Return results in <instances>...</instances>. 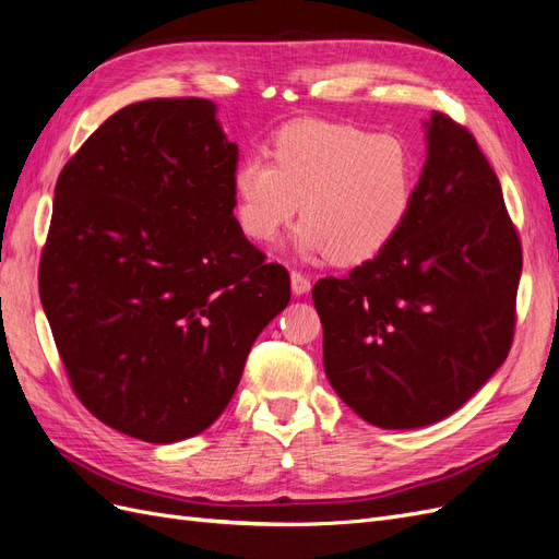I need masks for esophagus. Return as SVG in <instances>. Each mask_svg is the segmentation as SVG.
<instances>
[{"mask_svg": "<svg viewBox=\"0 0 559 559\" xmlns=\"http://www.w3.org/2000/svg\"><path fill=\"white\" fill-rule=\"evenodd\" d=\"M310 289H312L310 280L306 275L296 273V270H294V273H292V292H294V296H306Z\"/></svg>", "mask_w": 559, "mask_h": 559, "instance_id": "obj_1", "label": "esophagus"}]
</instances>
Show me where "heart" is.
<instances>
[{
	"label": "heart",
	"mask_w": 559,
	"mask_h": 559,
	"mask_svg": "<svg viewBox=\"0 0 559 559\" xmlns=\"http://www.w3.org/2000/svg\"><path fill=\"white\" fill-rule=\"evenodd\" d=\"M270 159L245 156L230 175L235 218L253 242H273L300 210L298 259L361 265L392 247L413 214L419 167L394 134L308 118L273 134Z\"/></svg>",
	"instance_id": "b5f03b06"
}]
</instances>
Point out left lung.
I'll list each match as a JSON object with an SVG mask.
<instances>
[{"label":"left lung","mask_w":559,"mask_h":559,"mask_svg":"<svg viewBox=\"0 0 559 559\" xmlns=\"http://www.w3.org/2000/svg\"><path fill=\"white\" fill-rule=\"evenodd\" d=\"M415 207L392 247L312 289L335 394L380 429L441 421L509 357L522 273L501 183L468 130L433 111Z\"/></svg>","instance_id":"1"}]
</instances>
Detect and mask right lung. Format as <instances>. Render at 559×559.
<instances>
[{
	"label": "right lung",
	"instance_id": "obj_1",
	"mask_svg": "<svg viewBox=\"0 0 559 559\" xmlns=\"http://www.w3.org/2000/svg\"><path fill=\"white\" fill-rule=\"evenodd\" d=\"M238 154L210 99H144L109 116L56 183L46 319L81 403L146 443L212 427L289 306V273L233 216Z\"/></svg>",
	"mask_w": 559,
	"mask_h": 559
}]
</instances>
